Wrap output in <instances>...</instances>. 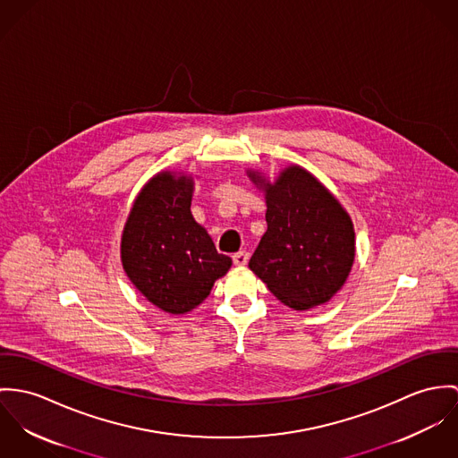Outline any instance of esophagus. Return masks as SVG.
I'll return each instance as SVG.
<instances>
[{"instance_id":"esophagus-1","label":"esophagus","mask_w":458,"mask_h":458,"mask_svg":"<svg viewBox=\"0 0 458 458\" xmlns=\"http://www.w3.org/2000/svg\"><path fill=\"white\" fill-rule=\"evenodd\" d=\"M232 259H233V263H235L237 267H244V265L248 263V259H250V254L246 253V251H239V253H235L232 256Z\"/></svg>"}]
</instances>
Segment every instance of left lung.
Wrapping results in <instances>:
<instances>
[{
    "instance_id": "8db88e82",
    "label": "left lung",
    "mask_w": 458,
    "mask_h": 458,
    "mask_svg": "<svg viewBox=\"0 0 458 458\" xmlns=\"http://www.w3.org/2000/svg\"><path fill=\"white\" fill-rule=\"evenodd\" d=\"M265 195L267 232L250 268L283 304L307 310L328 302L346 283L355 261V228L335 195L301 165L274 181L248 168Z\"/></svg>"
}]
</instances>
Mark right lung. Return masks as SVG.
Returning <instances> with one entry per match:
<instances>
[{"label": "right lung", "mask_w": 458, "mask_h": 458, "mask_svg": "<svg viewBox=\"0 0 458 458\" xmlns=\"http://www.w3.org/2000/svg\"><path fill=\"white\" fill-rule=\"evenodd\" d=\"M191 174L161 170L135 197L121 235V263L133 286L168 314L204 302L232 258L216 251L191 214Z\"/></svg>", "instance_id": "obj_1"}]
</instances>
